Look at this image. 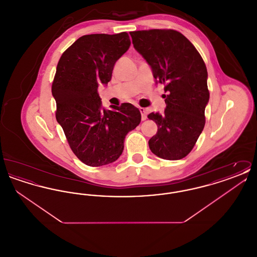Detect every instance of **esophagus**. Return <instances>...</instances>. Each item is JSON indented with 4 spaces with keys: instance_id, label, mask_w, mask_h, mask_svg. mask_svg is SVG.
I'll list each match as a JSON object with an SVG mask.
<instances>
[{
    "instance_id": "obj_1",
    "label": "esophagus",
    "mask_w": 257,
    "mask_h": 257,
    "mask_svg": "<svg viewBox=\"0 0 257 257\" xmlns=\"http://www.w3.org/2000/svg\"><path fill=\"white\" fill-rule=\"evenodd\" d=\"M140 111L142 113V120H146L147 118V110L145 108H140Z\"/></svg>"
}]
</instances>
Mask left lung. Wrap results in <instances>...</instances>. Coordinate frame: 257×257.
Segmentation results:
<instances>
[{"label": "left lung", "mask_w": 257, "mask_h": 257, "mask_svg": "<svg viewBox=\"0 0 257 257\" xmlns=\"http://www.w3.org/2000/svg\"><path fill=\"white\" fill-rule=\"evenodd\" d=\"M130 35L135 49L167 92L164 113L147 115L158 126L157 134L148 142L149 148L160 158L182 159L192 151L205 125L206 65L192 42L175 30L152 29Z\"/></svg>", "instance_id": "1"}]
</instances>
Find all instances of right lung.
<instances>
[{"instance_id":"add662e5","label":"right lung","mask_w":257,"mask_h":257,"mask_svg":"<svg viewBox=\"0 0 257 257\" xmlns=\"http://www.w3.org/2000/svg\"><path fill=\"white\" fill-rule=\"evenodd\" d=\"M130 44L126 32L83 36L62 53L57 65L52 84L56 118L74 154L89 167L118 159L125 136L141 122V112L132 104L104 110L98 94V86L110 82L114 63Z\"/></svg>"}]
</instances>
